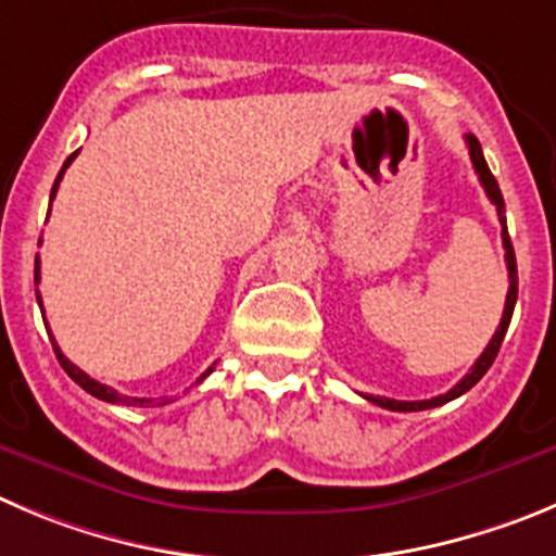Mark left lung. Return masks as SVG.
<instances>
[{
	"label": "left lung",
	"mask_w": 556,
	"mask_h": 556,
	"mask_svg": "<svg viewBox=\"0 0 556 556\" xmlns=\"http://www.w3.org/2000/svg\"><path fill=\"white\" fill-rule=\"evenodd\" d=\"M466 148H469V159H471V164H475V173H477V178H480L482 189H485V194H489V200L494 202V205H496V214H500V225H502V243H505V263H507V274H510V288H507L505 313H502L500 326H496V334L491 337V342H489V345H485V351H482V354H480V359L475 362V367H471V370L466 372V376L460 378V381L455 383V387L450 389V392H444V395L430 397V401H389V397L365 395L367 401L376 403V406H381V408H389V412H425V408L444 406V403L455 401V397H460V395H464V392H469V389L475 387V383L480 381V378L485 376V372H489V367L494 365L496 354H500V349H502V340H505V334H507V326H510L513 307H516V299H518L516 252H513L510 236H507L505 200H502L500 184H496V178H494V175H491L489 164H485V155H482V148H480V142H477V137H471V134H466Z\"/></svg>",
	"instance_id": "left-lung-1"
}]
</instances>
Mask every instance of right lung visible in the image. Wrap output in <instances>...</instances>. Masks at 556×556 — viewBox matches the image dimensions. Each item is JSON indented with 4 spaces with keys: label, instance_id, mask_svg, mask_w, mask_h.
<instances>
[{
    "label": "right lung",
    "instance_id": "right-lung-1",
    "mask_svg": "<svg viewBox=\"0 0 556 556\" xmlns=\"http://www.w3.org/2000/svg\"><path fill=\"white\" fill-rule=\"evenodd\" d=\"M76 155H79V153L67 155V161H65V164H62L60 175H56L54 186H51V200H54L56 189H60L62 175H65V169L71 167V161H74ZM49 207H51V205H49ZM38 282H40V261H35V285H38ZM38 304H43V302H40V293H38ZM43 324H46V318H43ZM49 337H51V331H49ZM51 342H54V337H51ZM54 354H56V359H60L62 370H65L67 376L74 378V381L79 383V387L85 389V392H90L92 397H98V401H106V403H123V406H153V397H128V395H121V392H114V389H112V387H106V383H101V381H96V378H90V376H87L85 370H79V367H76L74 362L65 359V354H62L60 345H56V342H54ZM211 370H214V367H207V370L202 372V376H200V381H202V378H205V376H211ZM164 403H167V401H164ZM164 403H159V406H164Z\"/></svg>",
    "mask_w": 556,
    "mask_h": 556
}]
</instances>
